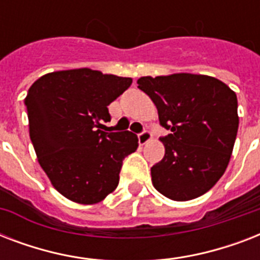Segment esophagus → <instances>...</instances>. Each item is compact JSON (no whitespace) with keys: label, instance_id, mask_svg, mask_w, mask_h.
<instances>
[{"label":"esophagus","instance_id":"34e87169","mask_svg":"<svg viewBox=\"0 0 260 260\" xmlns=\"http://www.w3.org/2000/svg\"><path fill=\"white\" fill-rule=\"evenodd\" d=\"M138 139H139V144L143 146V144H146L147 142H150L151 139H152V135H151L150 131H143L142 134L138 135Z\"/></svg>","mask_w":260,"mask_h":260}]
</instances>
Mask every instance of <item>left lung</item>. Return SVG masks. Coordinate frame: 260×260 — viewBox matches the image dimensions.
I'll return each instance as SVG.
<instances>
[{"instance_id": "obj_1", "label": "left lung", "mask_w": 260, "mask_h": 260, "mask_svg": "<svg viewBox=\"0 0 260 260\" xmlns=\"http://www.w3.org/2000/svg\"><path fill=\"white\" fill-rule=\"evenodd\" d=\"M158 109L165 156L151 167L152 185L174 201H189L213 187L230 163L238 135V97L220 79L178 73L138 79Z\"/></svg>"}]
</instances>
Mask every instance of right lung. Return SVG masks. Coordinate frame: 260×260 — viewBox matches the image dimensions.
I'll use <instances>...</instances> for the list:
<instances>
[{
	"label": "right lung",
	"instance_id": "right-lung-1",
	"mask_svg": "<svg viewBox=\"0 0 260 260\" xmlns=\"http://www.w3.org/2000/svg\"><path fill=\"white\" fill-rule=\"evenodd\" d=\"M131 83L132 78L74 69L43 75L28 90L24 104L39 165L70 201L101 202L117 187L124 158L138 148L129 131L100 129L110 121V102Z\"/></svg>",
	"mask_w": 260,
	"mask_h": 260
}]
</instances>
